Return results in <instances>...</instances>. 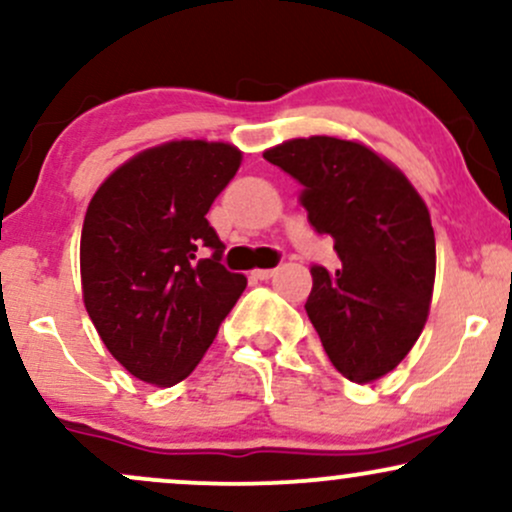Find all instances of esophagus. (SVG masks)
Wrapping results in <instances>:
<instances>
[{
    "instance_id": "34e87169",
    "label": "esophagus",
    "mask_w": 512,
    "mask_h": 512,
    "mask_svg": "<svg viewBox=\"0 0 512 512\" xmlns=\"http://www.w3.org/2000/svg\"><path fill=\"white\" fill-rule=\"evenodd\" d=\"M274 274H276V269H255V272H252V279L267 281V279H272Z\"/></svg>"
}]
</instances>
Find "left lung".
Segmentation results:
<instances>
[{"label":"left lung","mask_w":512,"mask_h":512,"mask_svg":"<svg viewBox=\"0 0 512 512\" xmlns=\"http://www.w3.org/2000/svg\"><path fill=\"white\" fill-rule=\"evenodd\" d=\"M264 158L303 185L301 204L342 267L313 264L305 313L327 356L354 383H370L409 354L426 325L436 238L424 199L375 151L337 137L291 139Z\"/></svg>","instance_id":"left-lung-1"}]
</instances>
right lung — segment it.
Segmentation results:
<instances>
[{"label":"right lung","mask_w":512,"mask_h":512,"mask_svg":"<svg viewBox=\"0 0 512 512\" xmlns=\"http://www.w3.org/2000/svg\"><path fill=\"white\" fill-rule=\"evenodd\" d=\"M240 151L182 139L146 149L98 187L81 231V286L103 344L134 378L170 387L195 370L243 293L207 221Z\"/></svg>","instance_id":"obj_1"}]
</instances>
